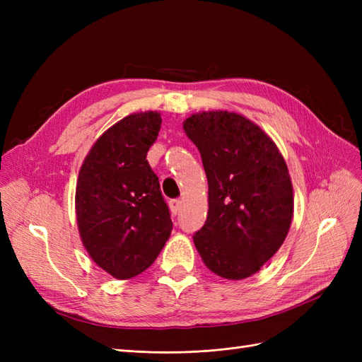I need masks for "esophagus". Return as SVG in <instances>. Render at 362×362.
<instances>
[{
	"label": "esophagus",
	"mask_w": 362,
	"mask_h": 362,
	"mask_svg": "<svg viewBox=\"0 0 362 362\" xmlns=\"http://www.w3.org/2000/svg\"><path fill=\"white\" fill-rule=\"evenodd\" d=\"M181 205H182V201H181V199H172V201H169V206H170V211H172L173 216L178 214Z\"/></svg>",
	"instance_id": "34e87169"
}]
</instances>
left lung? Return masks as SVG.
Here are the masks:
<instances>
[{
	"mask_svg": "<svg viewBox=\"0 0 362 362\" xmlns=\"http://www.w3.org/2000/svg\"><path fill=\"white\" fill-rule=\"evenodd\" d=\"M199 149L208 180V214L193 242L217 276L255 275L276 254L291 226L294 198L287 163L250 119L226 110L182 122Z\"/></svg>",
	"mask_w": 362,
	"mask_h": 362,
	"instance_id": "8db88e82",
	"label": "left lung"
}]
</instances>
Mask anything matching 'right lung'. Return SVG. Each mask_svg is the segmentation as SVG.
I'll list each match as a JSON object with an SVG mask.
<instances>
[{
    "label": "right lung",
    "instance_id": "obj_1",
    "mask_svg": "<svg viewBox=\"0 0 362 362\" xmlns=\"http://www.w3.org/2000/svg\"><path fill=\"white\" fill-rule=\"evenodd\" d=\"M160 128L158 112L120 119L95 141L76 180L83 246L116 279L134 278L151 267L172 231L158 177L146 160Z\"/></svg>",
    "mask_w": 362,
    "mask_h": 362
}]
</instances>
